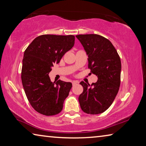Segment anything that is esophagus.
I'll return each mask as SVG.
<instances>
[{
  "label": "esophagus",
  "mask_w": 146,
  "mask_h": 146,
  "mask_svg": "<svg viewBox=\"0 0 146 146\" xmlns=\"http://www.w3.org/2000/svg\"><path fill=\"white\" fill-rule=\"evenodd\" d=\"M78 83V81H76V80H75V81H73V82H72V84H73V86H75V85L77 84Z\"/></svg>",
  "instance_id": "1"
}]
</instances>
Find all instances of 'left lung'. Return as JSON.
Segmentation results:
<instances>
[{
	"label": "left lung",
	"mask_w": 146,
	"mask_h": 146,
	"mask_svg": "<svg viewBox=\"0 0 146 146\" xmlns=\"http://www.w3.org/2000/svg\"><path fill=\"white\" fill-rule=\"evenodd\" d=\"M88 56V68L97 76V82L90 85L81 82L83 92L78 97L84 112L97 115L110 107L120 85L121 61L111 42L97 34L76 35Z\"/></svg>",
	"instance_id": "obj_1"
}]
</instances>
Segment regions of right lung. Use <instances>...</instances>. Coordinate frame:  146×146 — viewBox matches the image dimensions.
<instances>
[{"label":"right lung","instance_id":"obj_1","mask_svg":"<svg viewBox=\"0 0 146 146\" xmlns=\"http://www.w3.org/2000/svg\"><path fill=\"white\" fill-rule=\"evenodd\" d=\"M75 44L74 35H42L32 41L24 51L21 79L32 107L46 116L58 114L72 87L60 80L52 82L48 75Z\"/></svg>","mask_w":146,"mask_h":146}]
</instances>
